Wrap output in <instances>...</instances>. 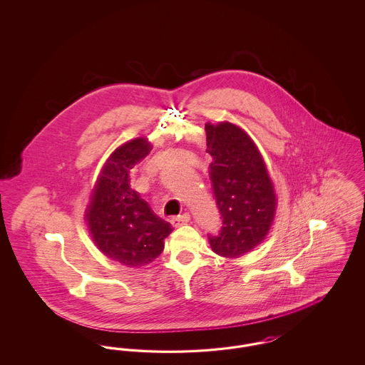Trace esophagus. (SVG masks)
Here are the masks:
<instances>
[{"label": "esophagus", "instance_id": "34e87169", "mask_svg": "<svg viewBox=\"0 0 365 365\" xmlns=\"http://www.w3.org/2000/svg\"><path fill=\"white\" fill-rule=\"evenodd\" d=\"M189 222H190V215H189V213L179 215V216H176V217H173V220H171V223H173V226L174 227L183 226V225H186V223H189Z\"/></svg>", "mask_w": 365, "mask_h": 365}]
</instances>
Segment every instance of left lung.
I'll use <instances>...</instances> for the list:
<instances>
[{
  "mask_svg": "<svg viewBox=\"0 0 365 365\" xmlns=\"http://www.w3.org/2000/svg\"><path fill=\"white\" fill-rule=\"evenodd\" d=\"M209 175L223 226L209 235L212 250L238 259L267 237L272 225L277 195L265 163L252 138L232 123L205 124Z\"/></svg>",
  "mask_w": 365,
  "mask_h": 365,
  "instance_id": "8db88e82",
  "label": "left lung"
}]
</instances>
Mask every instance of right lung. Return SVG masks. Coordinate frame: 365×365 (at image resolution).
Returning a JSON list of instances; mask_svg holds the SVG:
<instances>
[{
    "label": "right lung",
    "mask_w": 365,
    "mask_h": 365,
    "mask_svg": "<svg viewBox=\"0 0 365 365\" xmlns=\"http://www.w3.org/2000/svg\"><path fill=\"white\" fill-rule=\"evenodd\" d=\"M150 150L146 138L119 146L106 160L86 209L87 226L97 247L108 259L131 268L158 257L173 231L130 185V170Z\"/></svg>",
    "instance_id": "obj_1"
}]
</instances>
